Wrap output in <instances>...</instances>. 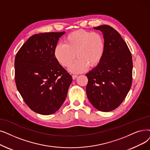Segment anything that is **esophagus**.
<instances>
[{
	"instance_id": "1",
	"label": "esophagus",
	"mask_w": 150,
	"mask_h": 150,
	"mask_svg": "<svg viewBox=\"0 0 150 150\" xmlns=\"http://www.w3.org/2000/svg\"><path fill=\"white\" fill-rule=\"evenodd\" d=\"M77 76H78V75H72V79H73L74 80H75V79H76Z\"/></svg>"
}]
</instances>
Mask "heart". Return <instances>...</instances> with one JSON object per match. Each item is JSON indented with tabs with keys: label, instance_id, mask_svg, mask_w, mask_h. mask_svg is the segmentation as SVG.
Segmentation results:
<instances>
[{
	"label": "heart",
	"instance_id": "obj_1",
	"mask_svg": "<svg viewBox=\"0 0 150 150\" xmlns=\"http://www.w3.org/2000/svg\"><path fill=\"white\" fill-rule=\"evenodd\" d=\"M105 50L103 37L98 32L79 30L69 34L64 44H58L54 48V56L63 67H68L74 61L69 70L81 73L88 66L93 67L100 62Z\"/></svg>",
	"mask_w": 150,
	"mask_h": 150
}]
</instances>
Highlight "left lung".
Listing matches in <instances>:
<instances>
[{
  "label": "left lung",
  "instance_id": "8db88e82",
  "mask_svg": "<svg viewBox=\"0 0 150 150\" xmlns=\"http://www.w3.org/2000/svg\"><path fill=\"white\" fill-rule=\"evenodd\" d=\"M103 34L105 50L99 64L86 74L88 98L101 112L119 107L131 89L132 58L121 35L108 25L94 28Z\"/></svg>",
  "mask_w": 150,
  "mask_h": 150
}]
</instances>
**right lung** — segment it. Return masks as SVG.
<instances>
[{"label":"right lung","mask_w":150,"mask_h":150,"mask_svg":"<svg viewBox=\"0 0 150 150\" xmlns=\"http://www.w3.org/2000/svg\"><path fill=\"white\" fill-rule=\"evenodd\" d=\"M66 32H45L28 38L15 60L16 88L25 103L43 115L54 113L67 97L72 78L56 59L54 48Z\"/></svg>","instance_id":"obj_1"}]
</instances>
